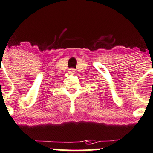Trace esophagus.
<instances>
[{
    "mask_svg": "<svg viewBox=\"0 0 153 153\" xmlns=\"http://www.w3.org/2000/svg\"><path fill=\"white\" fill-rule=\"evenodd\" d=\"M69 72H70V73L74 74V73H75V72H76V71H75V69H73V68H71V69H69Z\"/></svg>",
    "mask_w": 153,
    "mask_h": 153,
    "instance_id": "34e87169",
    "label": "esophagus"
}]
</instances>
